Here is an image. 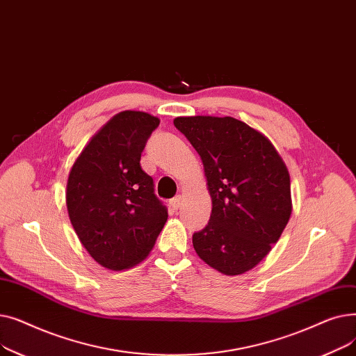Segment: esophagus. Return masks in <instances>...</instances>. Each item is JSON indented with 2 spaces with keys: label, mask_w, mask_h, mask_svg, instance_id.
Masks as SVG:
<instances>
[{
  "label": "esophagus",
  "mask_w": 356,
  "mask_h": 356,
  "mask_svg": "<svg viewBox=\"0 0 356 356\" xmlns=\"http://www.w3.org/2000/svg\"><path fill=\"white\" fill-rule=\"evenodd\" d=\"M181 202H183V195H177L176 197H173V199L170 200V203H172V207H173L175 209H179V208H180V204H181Z\"/></svg>",
  "instance_id": "obj_1"
}]
</instances>
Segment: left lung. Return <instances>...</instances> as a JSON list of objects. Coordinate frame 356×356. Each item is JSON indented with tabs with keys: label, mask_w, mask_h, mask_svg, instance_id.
<instances>
[{
	"label": "left lung",
	"mask_w": 356,
	"mask_h": 356,
	"mask_svg": "<svg viewBox=\"0 0 356 356\" xmlns=\"http://www.w3.org/2000/svg\"><path fill=\"white\" fill-rule=\"evenodd\" d=\"M173 124L200 156L212 199L193 248L216 271L244 274L268 255L291 216L287 165L264 134L232 117H177Z\"/></svg>",
	"instance_id": "8db88e82"
}]
</instances>
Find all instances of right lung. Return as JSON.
<instances>
[{
    "label": "right lung",
    "instance_id": "add662e5",
    "mask_svg": "<svg viewBox=\"0 0 356 356\" xmlns=\"http://www.w3.org/2000/svg\"><path fill=\"white\" fill-rule=\"evenodd\" d=\"M160 120L122 111L93 136L74 160L66 184V207L81 244L112 271L137 266L153 250L167 220L153 179L140 159Z\"/></svg>",
    "mask_w": 356,
    "mask_h": 356
}]
</instances>
